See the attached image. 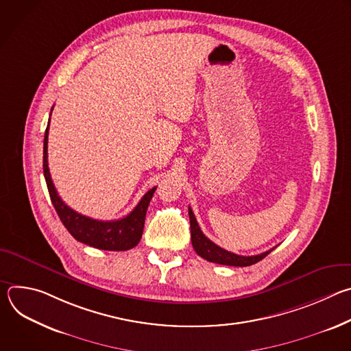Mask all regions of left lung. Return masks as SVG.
Segmentation results:
<instances>
[{
	"instance_id": "8db88e82",
	"label": "left lung",
	"mask_w": 351,
	"mask_h": 351,
	"mask_svg": "<svg viewBox=\"0 0 351 351\" xmlns=\"http://www.w3.org/2000/svg\"><path fill=\"white\" fill-rule=\"evenodd\" d=\"M189 218H190V232H191L193 248L195 250V253L199 257H203L204 260H207L210 263H215V264H221V265H230V267H250V265L261 261L263 258H265L275 248L274 247V248L268 250V252L257 254V256H247V257L237 256L234 253L226 252V250H223L219 245H217L215 243H213L202 232L190 207H189Z\"/></svg>"
}]
</instances>
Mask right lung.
<instances>
[{
    "label": "right lung",
    "mask_w": 351,
    "mask_h": 351,
    "mask_svg": "<svg viewBox=\"0 0 351 351\" xmlns=\"http://www.w3.org/2000/svg\"><path fill=\"white\" fill-rule=\"evenodd\" d=\"M49 117H51V114H49ZM48 126H49V121L44 134L43 171H44V178H45L49 197H51V203L64 226L77 241L84 243L94 248L108 250V252H126V250H130L134 245H137L143 234L144 219H145V213L149 204V199L153 198V194L157 187L149 189L129 215L117 221H97L73 211L62 202L61 197L58 195L56 186L51 180V175H49L48 160H47Z\"/></svg>",
    "instance_id": "1"
}]
</instances>
